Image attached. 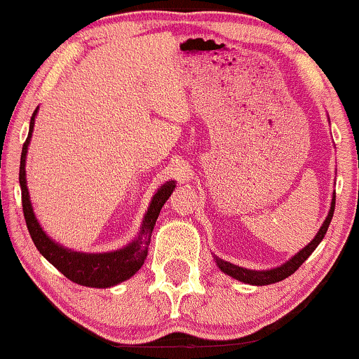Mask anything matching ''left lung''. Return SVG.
Wrapping results in <instances>:
<instances>
[{
  "mask_svg": "<svg viewBox=\"0 0 359 359\" xmlns=\"http://www.w3.org/2000/svg\"><path fill=\"white\" fill-rule=\"evenodd\" d=\"M334 204H336V197H332V204H331V211H329L327 217H325L323 228L319 229V233L316 234V238L312 240L309 245L304 248L302 251H299L297 255H295L294 258L288 259L285 265L278 266V269H273V270H266V271H255V270H246V269H241V266H236V265H231V263L228 262H222V259L216 258V263L217 266L224 271V273L231 275L233 278L240 280V282H245V283H250V285H270V283H275V282H280V280L290 277L292 273H295V271L299 270V266L302 265L306 259L311 257L312 251L317 248V245H319L320 241H323L325 231H327L329 224H331V219H332V214H334Z\"/></svg>",
  "mask_w": 359,
  "mask_h": 359,
  "instance_id": "8db88e82",
  "label": "left lung"
}]
</instances>
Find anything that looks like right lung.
I'll return each instance as SVG.
<instances>
[{"label":"right lung","instance_id":"right-lung-1","mask_svg":"<svg viewBox=\"0 0 359 359\" xmlns=\"http://www.w3.org/2000/svg\"><path fill=\"white\" fill-rule=\"evenodd\" d=\"M36 109L34 111L30 119V130H28V137L25 140L22 148V158H20V187H22V205H23V216L27 221L28 233H30L32 240H34L36 250L43 255L48 262L65 275L72 282L79 283L86 287H97L106 288L113 287L116 283L128 280L131 275H135L142 269L145 263L148 245H150V236L154 231V226L156 217H158L160 209L165 204V201L170 197L172 191L175 189V182H167L165 185L158 189L151 199L150 208L145 216L142 226V234L137 241L131 243L126 248L111 251V253H100V255H86L77 253L62 248L60 245L53 243L40 228V224L35 219L34 209H32L30 197H28L27 180H25V158H27V148L30 143L32 131H34Z\"/></svg>","mask_w":359,"mask_h":359}]
</instances>
